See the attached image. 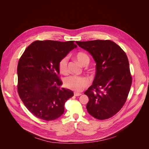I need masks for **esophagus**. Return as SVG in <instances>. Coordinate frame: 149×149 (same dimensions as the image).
Returning <instances> with one entry per match:
<instances>
[{
	"instance_id": "1",
	"label": "esophagus",
	"mask_w": 149,
	"mask_h": 149,
	"mask_svg": "<svg viewBox=\"0 0 149 149\" xmlns=\"http://www.w3.org/2000/svg\"><path fill=\"white\" fill-rule=\"evenodd\" d=\"M81 93H74V95L75 96H79L81 95Z\"/></svg>"
}]
</instances>
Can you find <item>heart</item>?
Listing matches in <instances>:
<instances>
[{
  "label": "heart",
  "instance_id": "1",
  "mask_svg": "<svg viewBox=\"0 0 149 149\" xmlns=\"http://www.w3.org/2000/svg\"><path fill=\"white\" fill-rule=\"evenodd\" d=\"M77 61L82 66H87L90 62V58L86 53L79 52L75 56ZM68 57L65 56L59 62L58 68L61 74L67 75L69 72L68 70ZM64 84L65 87L74 91L79 92L86 88L89 84V79L85 77L70 76L65 79Z\"/></svg>",
  "mask_w": 149,
  "mask_h": 149
}]
</instances>
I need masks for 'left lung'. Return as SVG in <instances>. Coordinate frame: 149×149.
Returning a JSON list of instances; mask_svg holds the SVG:
<instances>
[{
	"mask_svg": "<svg viewBox=\"0 0 149 149\" xmlns=\"http://www.w3.org/2000/svg\"><path fill=\"white\" fill-rule=\"evenodd\" d=\"M88 51L96 62L92 86L84 93L89 98L88 113L102 120L116 115L123 107L132 84L128 58L125 52L110 40L77 41Z\"/></svg>",
	"mask_w": 149,
	"mask_h": 149,
	"instance_id": "obj_1",
	"label": "left lung"
}]
</instances>
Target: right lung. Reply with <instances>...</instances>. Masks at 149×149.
<instances>
[{
  "label": "right lung",
  "instance_id": "1",
  "mask_svg": "<svg viewBox=\"0 0 149 149\" xmlns=\"http://www.w3.org/2000/svg\"><path fill=\"white\" fill-rule=\"evenodd\" d=\"M74 40H35L20 56L17 68V92L27 109L38 118L51 121L64 112L74 93L61 87L60 60L77 48Z\"/></svg>",
  "mask_w": 149,
  "mask_h": 149
}]
</instances>
